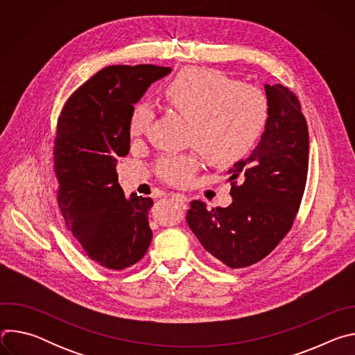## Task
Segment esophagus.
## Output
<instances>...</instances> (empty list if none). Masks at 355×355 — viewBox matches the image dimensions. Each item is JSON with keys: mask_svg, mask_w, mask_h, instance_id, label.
Segmentation results:
<instances>
[{"mask_svg": "<svg viewBox=\"0 0 355 355\" xmlns=\"http://www.w3.org/2000/svg\"><path fill=\"white\" fill-rule=\"evenodd\" d=\"M170 198L175 202V204H178V205H180V207H182V208H185V207H187V204H188V198H187V196H184V195L173 193V195H170Z\"/></svg>", "mask_w": 355, "mask_h": 355, "instance_id": "1", "label": "esophagus"}]
</instances>
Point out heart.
Here are the masks:
<instances>
[{
    "instance_id": "obj_1",
    "label": "heart",
    "mask_w": 355,
    "mask_h": 355,
    "mask_svg": "<svg viewBox=\"0 0 355 355\" xmlns=\"http://www.w3.org/2000/svg\"><path fill=\"white\" fill-rule=\"evenodd\" d=\"M164 101L189 122L188 143L215 166L241 160L260 139L268 119L267 98L259 88L234 84L214 70L182 71L166 87ZM151 121V107L137 104L130 114V136H143ZM198 164L195 155H167L159 160L157 174L168 184L184 185Z\"/></svg>"
}]
</instances>
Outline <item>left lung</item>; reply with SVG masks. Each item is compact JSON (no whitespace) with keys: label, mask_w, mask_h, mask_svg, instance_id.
<instances>
[{"label":"left lung","mask_w":355,"mask_h":355,"mask_svg":"<svg viewBox=\"0 0 355 355\" xmlns=\"http://www.w3.org/2000/svg\"><path fill=\"white\" fill-rule=\"evenodd\" d=\"M268 119L251 155L229 168L232 204L192 200L187 222L212 260L244 268L267 257L292 227L306 185L309 132L296 95L264 85Z\"/></svg>","instance_id":"8db88e82"}]
</instances>
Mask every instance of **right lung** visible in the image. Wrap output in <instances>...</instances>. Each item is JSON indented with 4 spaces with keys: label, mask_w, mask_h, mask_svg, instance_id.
<instances>
[{
    "label": "right lung",
    "mask_w": 355,
    "mask_h": 355,
    "mask_svg": "<svg viewBox=\"0 0 355 355\" xmlns=\"http://www.w3.org/2000/svg\"><path fill=\"white\" fill-rule=\"evenodd\" d=\"M170 73V67L151 64L105 67L69 98L59 118L55 141L59 208L88 257L110 270L136 264L153 237L148 226L153 199L126 196L116 166L129 153L135 104Z\"/></svg>",
    "instance_id": "1"
}]
</instances>
